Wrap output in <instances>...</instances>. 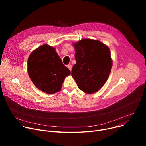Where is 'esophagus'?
Returning <instances> with one entry per match:
<instances>
[{"label": "esophagus", "instance_id": "34e87169", "mask_svg": "<svg viewBox=\"0 0 146 146\" xmlns=\"http://www.w3.org/2000/svg\"><path fill=\"white\" fill-rule=\"evenodd\" d=\"M67 68L69 69V70H70L71 71V70H72V65H71V64H68V65L67 66Z\"/></svg>", "mask_w": 146, "mask_h": 146}]
</instances>
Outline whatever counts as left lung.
Listing matches in <instances>:
<instances>
[{
    "label": "left lung",
    "mask_w": 146,
    "mask_h": 146,
    "mask_svg": "<svg viewBox=\"0 0 146 146\" xmlns=\"http://www.w3.org/2000/svg\"><path fill=\"white\" fill-rule=\"evenodd\" d=\"M76 63L72 76L79 89L92 94L108 79L112 68L109 48L98 40L84 39L74 44Z\"/></svg>",
    "instance_id": "1"
}]
</instances>
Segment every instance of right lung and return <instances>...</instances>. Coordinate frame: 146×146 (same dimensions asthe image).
Returning a JSON list of instances; mask_svg holds the SVG:
<instances>
[{"label": "right lung", "mask_w": 146, "mask_h": 146, "mask_svg": "<svg viewBox=\"0 0 146 146\" xmlns=\"http://www.w3.org/2000/svg\"><path fill=\"white\" fill-rule=\"evenodd\" d=\"M28 72L37 88L50 94L59 91L64 78L70 74L55 49L46 44L31 54L28 60Z\"/></svg>", "instance_id": "1"}]
</instances>
